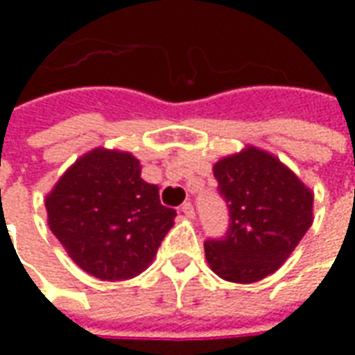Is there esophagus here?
Returning <instances> with one entry per match:
<instances>
[{"instance_id": "1", "label": "esophagus", "mask_w": 355, "mask_h": 355, "mask_svg": "<svg viewBox=\"0 0 355 355\" xmlns=\"http://www.w3.org/2000/svg\"><path fill=\"white\" fill-rule=\"evenodd\" d=\"M180 211H182V215L188 216V218H193V205L190 201L182 203V205H180Z\"/></svg>"}]
</instances>
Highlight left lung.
<instances>
[{"label":"left lung","mask_w":355,"mask_h":355,"mask_svg":"<svg viewBox=\"0 0 355 355\" xmlns=\"http://www.w3.org/2000/svg\"><path fill=\"white\" fill-rule=\"evenodd\" d=\"M213 173L230 224L223 238L205 239L209 266L226 282H259L289 259L312 226V192L253 146L220 159Z\"/></svg>","instance_id":"left-lung-1"}]
</instances>
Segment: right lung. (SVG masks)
Returning <instances> with one entry per match:
<instances>
[{
  "mask_svg": "<svg viewBox=\"0 0 355 355\" xmlns=\"http://www.w3.org/2000/svg\"><path fill=\"white\" fill-rule=\"evenodd\" d=\"M49 228L98 279H129L154 261L177 211L140 178L137 157L96 148L73 163L45 201Z\"/></svg>",
  "mask_w": 355,
  "mask_h": 355,
  "instance_id": "right-lung-1",
  "label": "right lung"
}]
</instances>
